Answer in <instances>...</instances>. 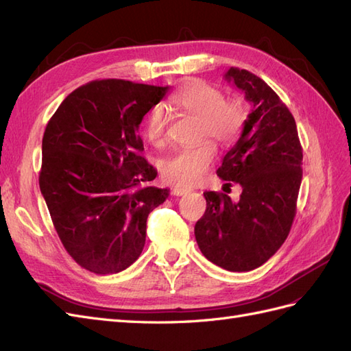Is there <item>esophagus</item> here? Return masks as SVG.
<instances>
[{
	"label": "esophagus",
	"instance_id": "34e87169",
	"mask_svg": "<svg viewBox=\"0 0 351 351\" xmlns=\"http://www.w3.org/2000/svg\"><path fill=\"white\" fill-rule=\"evenodd\" d=\"M172 194L176 195V197H181V195H185L188 194V189L186 188H179V186H173L172 188Z\"/></svg>",
	"mask_w": 351,
	"mask_h": 351
}]
</instances>
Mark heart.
<instances>
[{"instance_id": "heart-1", "label": "heart", "mask_w": 351, "mask_h": 351, "mask_svg": "<svg viewBox=\"0 0 351 351\" xmlns=\"http://www.w3.org/2000/svg\"><path fill=\"white\" fill-rule=\"evenodd\" d=\"M170 103L178 110L198 116L199 136H212L223 145L234 141L245 120V108L239 99H225L217 86L199 79H191L179 86ZM144 134L149 144L162 145L165 143L166 116L162 107H154L149 112L144 123ZM215 156V144L208 139L176 149L163 160V178L170 184L193 186L202 181Z\"/></svg>"}]
</instances>
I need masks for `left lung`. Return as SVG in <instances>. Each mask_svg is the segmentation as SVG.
Wrapping results in <instances>:
<instances>
[{
    "instance_id": "left-lung-1",
    "label": "left lung",
    "mask_w": 351,
    "mask_h": 351,
    "mask_svg": "<svg viewBox=\"0 0 351 351\" xmlns=\"http://www.w3.org/2000/svg\"><path fill=\"white\" fill-rule=\"evenodd\" d=\"M225 79L241 89L253 110L216 173L226 186L241 185L243 193L232 202L225 193L206 191L207 208L194 234L210 262L231 272H248L266 263L289 234L303 152L295 120L272 88L238 67L229 69Z\"/></svg>"
}]
</instances>
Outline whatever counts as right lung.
Instances as JSON below:
<instances>
[{
    "label": "right lung",
    "mask_w": 351,
    "mask_h": 351,
    "mask_svg": "<svg viewBox=\"0 0 351 351\" xmlns=\"http://www.w3.org/2000/svg\"><path fill=\"white\" fill-rule=\"evenodd\" d=\"M169 86L103 79L58 106L43 138L39 188L60 241L89 272H122L143 253L147 217L169 197L148 182L139 125Z\"/></svg>",
    "instance_id": "obj_1"
}]
</instances>
